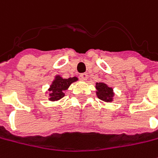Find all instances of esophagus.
Listing matches in <instances>:
<instances>
[{"instance_id": "34e87169", "label": "esophagus", "mask_w": 158, "mask_h": 158, "mask_svg": "<svg viewBox=\"0 0 158 158\" xmlns=\"http://www.w3.org/2000/svg\"><path fill=\"white\" fill-rule=\"evenodd\" d=\"M88 78V75L87 73H81L80 74V79H82V80H86Z\"/></svg>"}]
</instances>
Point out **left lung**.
<instances>
[{
    "label": "left lung",
    "instance_id": "left-lung-1",
    "mask_svg": "<svg viewBox=\"0 0 158 158\" xmlns=\"http://www.w3.org/2000/svg\"><path fill=\"white\" fill-rule=\"evenodd\" d=\"M96 89H97V96L98 98L101 101H106V102H110L113 101V89L111 87H108L105 83L99 82L96 83Z\"/></svg>",
    "mask_w": 158,
    "mask_h": 158
}]
</instances>
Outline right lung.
I'll return each instance as SVG.
<instances>
[{
    "label": "right lung",
    "instance_id": "1",
    "mask_svg": "<svg viewBox=\"0 0 158 158\" xmlns=\"http://www.w3.org/2000/svg\"><path fill=\"white\" fill-rule=\"evenodd\" d=\"M78 79L76 77L69 78V79H63L60 76H56L55 80L52 82V85L49 91L50 93V101H57L60 100L64 96V92L68 89L70 85L77 81Z\"/></svg>",
    "mask_w": 158,
    "mask_h": 158
}]
</instances>
